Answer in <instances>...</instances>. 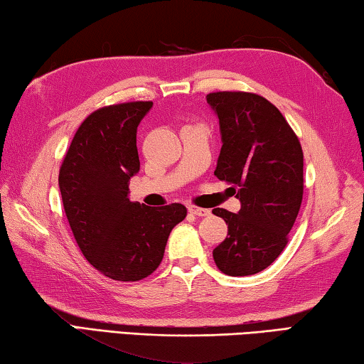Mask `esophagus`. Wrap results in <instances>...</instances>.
Here are the masks:
<instances>
[{
    "instance_id": "esophagus-1",
    "label": "esophagus",
    "mask_w": 364,
    "mask_h": 364,
    "mask_svg": "<svg viewBox=\"0 0 364 364\" xmlns=\"http://www.w3.org/2000/svg\"><path fill=\"white\" fill-rule=\"evenodd\" d=\"M188 213L195 214V216H210V214H211L210 210H205V208H198V206H193V205L188 206Z\"/></svg>"
}]
</instances>
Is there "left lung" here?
Masks as SVG:
<instances>
[{
    "label": "left lung",
    "instance_id": "left-lung-1",
    "mask_svg": "<svg viewBox=\"0 0 364 364\" xmlns=\"http://www.w3.org/2000/svg\"><path fill=\"white\" fill-rule=\"evenodd\" d=\"M219 119L221 153L216 176L234 183L240 211L214 208L228 224V237L213 250L228 276H252L276 261L287 245L303 198V151L276 106L245 92L206 95Z\"/></svg>",
    "mask_w": 364,
    "mask_h": 364
}]
</instances>
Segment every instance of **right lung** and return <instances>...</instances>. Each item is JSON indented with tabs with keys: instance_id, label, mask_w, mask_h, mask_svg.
Masks as SVG:
<instances>
[{
	"instance_id": "obj_1",
	"label": "right lung",
	"mask_w": 364,
	"mask_h": 364,
	"mask_svg": "<svg viewBox=\"0 0 364 364\" xmlns=\"http://www.w3.org/2000/svg\"><path fill=\"white\" fill-rule=\"evenodd\" d=\"M151 108V101H134L92 112L59 171L77 245L95 269L114 281L150 276L163 261L171 230L187 216L181 203L154 208L129 198L130 178L140 171L136 127Z\"/></svg>"
}]
</instances>
